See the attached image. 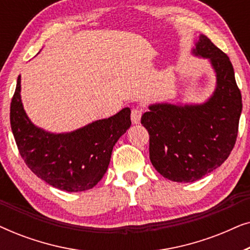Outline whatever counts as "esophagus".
<instances>
[{"label":"esophagus","instance_id":"34e87169","mask_svg":"<svg viewBox=\"0 0 250 250\" xmlns=\"http://www.w3.org/2000/svg\"><path fill=\"white\" fill-rule=\"evenodd\" d=\"M141 116H142L141 109H133L131 112V119L133 124H139L140 121H141Z\"/></svg>","mask_w":250,"mask_h":250}]
</instances>
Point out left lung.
<instances>
[{"label":"left lung","mask_w":250,"mask_h":250,"mask_svg":"<svg viewBox=\"0 0 250 250\" xmlns=\"http://www.w3.org/2000/svg\"><path fill=\"white\" fill-rule=\"evenodd\" d=\"M207 59L216 83L200 104L156 102L141 117L150 135V160L174 182L198 181L220 167L233 149L242 110L240 90L227 54L201 34L191 50Z\"/></svg>","instance_id":"8db88e82"}]
</instances>
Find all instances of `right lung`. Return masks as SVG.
Here are the masks:
<instances>
[{"label": "right lung", "instance_id": "add662e5", "mask_svg": "<svg viewBox=\"0 0 250 250\" xmlns=\"http://www.w3.org/2000/svg\"><path fill=\"white\" fill-rule=\"evenodd\" d=\"M21 77L10 107V124L20 155L30 170L57 189L90 190L107 172L112 148L131 127V109L70 132L53 133L34 124L21 101Z\"/></svg>", "mask_w": 250, "mask_h": 250}]
</instances>
